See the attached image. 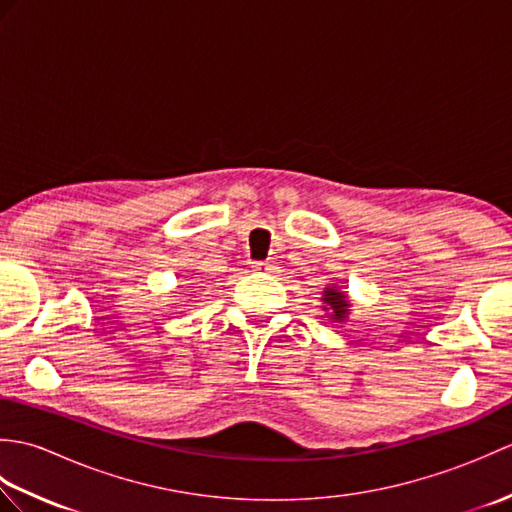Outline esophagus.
<instances>
[{"label": "esophagus", "instance_id": "obj_1", "mask_svg": "<svg viewBox=\"0 0 512 512\" xmlns=\"http://www.w3.org/2000/svg\"><path fill=\"white\" fill-rule=\"evenodd\" d=\"M255 273H275V264L273 262H257L253 264Z\"/></svg>", "mask_w": 512, "mask_h": 512}]
</instances>
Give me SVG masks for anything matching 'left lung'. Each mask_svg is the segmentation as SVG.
<instances>
[{"instance_id": "8db88e82", "label": "left lung", "mask_w": 512, "mask_h": 512, "mask_svg": "<svg viewBox=\"0 0 512 512\" xmlns=\"http://www.w3.org/2000/svg\"><path fill=\"white\" fill-rule=\"evenodd\" d=\"M321 295H323L321 301L325 303L323 310H325V314H328V319L332 323H345L347 317H350V308H352L350 297H347L336 284H330L328 288H323Z\"/></svg>"}]
</instances>
